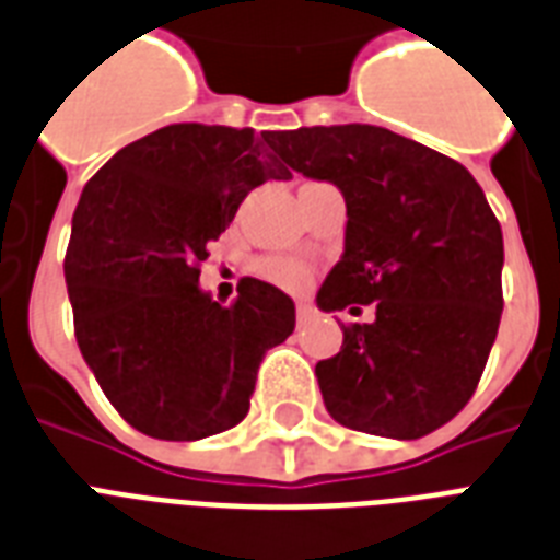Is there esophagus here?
<instances>
[{"mask_svg": "<svg viewBox=\"0 0 560 560\" xmlns=\"http://www.w3.org/2000/svg\"><path fill=\"white\" fill-rule=\"evenodd\" d=\"M296 319H299V323H307V319H314V307L307 305V302H296Z\"/></svg>", "mask_w": 560, "mask_h": 560, "instance_id": "esophagus-1", "label": "esophagus"}]
</instances>
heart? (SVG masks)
I'll return each instance as SVG.
<instances>
[{
	"label": "heart",
	"instance_id": "heart-1",
	"mask_svg": "<svg viewBox=\"0 0 560 560\" xmlns=\"http://www.w3.org/2000/svg\"><path fill=\"white\" fill-rule=\"evenodd\" d=\"M258 272H261V279L272 281V284H279L284 290H302L311 281V270L302 261H293V258H267V261H261Z\"/></svg>",
	"mask_w": 560,
	"mask_h": 560
}]
</instances>
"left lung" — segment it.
I'll list each match as a JSON object with an SVG mask.
<instances>
[{
	"label": "left lung",
	"mask_w": 560,
	"mask_h": 560,
	"mask_svg": "<svg viewBox=\"0 0 560 560\" xmlns=\"http://www.w3.org/2000/svg\"><path fill=\"white\" fill-rule=\"evenodd\" d=\"M290 168L346 197V249L316 293L323 311L372 305L316 363L334 421L421 439L477 389L503 314V232L479 183L451 156L372 125L270 136Z\"/></svg>",
	"instance_id": "8db88e82"
}]
</instances>
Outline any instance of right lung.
Masks as SVG:
<instances>
[{
    "mask_svg": "<svg viewBox=\"0 0 560 560\" xmlns=\"http://www.w3.org/2000/svg\"><path fill=\"white\" fill-rule=\"evenodd\" d=\"M288 177L249 127L168 125L121 148L83 188L63 261L74 337L139 433L197 442L249 412L258 366L293 334L296 305L241 279L223 307L200 290V264L246 194Z\"/></svg>",
    "mask_w": 560,
    "mask_h": 560,
    "instance_id": "obj_1",
    "label": "right lung"
}]
</instances>
